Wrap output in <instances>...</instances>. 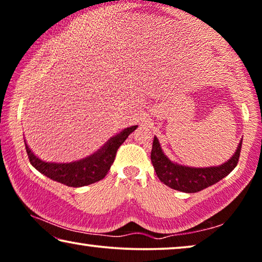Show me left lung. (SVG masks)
Wrapping results in <instances>:
<instances>
[{"mask_svg": "<svg viewBox=\"0 0 262 262\" xmlns=\"http://www.w3.org/2000/svg\"><path fill=\"white\" fill-rule=\"evenodd\" d=\"M241 147L242 139L238 143L236 152L227 163L220 165V166L197 168L184 166V165H179L169 160L161 149L159 140L154 136L150 160H152L153 167L161 183L173 190L194 193L213 185L229 174L236 167L238 158H240Z\"/></svg>", "mask_w": 262, "mask_h": 262, "instance_id": "left-lung-1", "label": "left lung"}]
</instances>
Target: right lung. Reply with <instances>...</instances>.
Instances as JSON below:
<instances>
[{"instance_id": "add662e5", "label": "right lung", "mask_w": 262, "mask_h": 262, "mask_svg": "<svg viewBox=\"0 0 262 262\" xmlns=\"http://www.w3.org/2000/svg\"><path fill=\"white\" fill-rule=\"evenodd\" d=\"M136 127L138 126L126 128L120 134L110 138L104 146L101 147L96 153L73 163H47L36 157L25 142L26 152L28 154L32 166H34L40 173L49 177L50 179L71 187L90 185L99 182L106 176L115 160L119 147L129 136L130 133L136 129Z\"/></svg>"}]
</instances>
